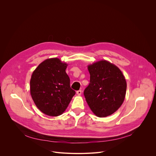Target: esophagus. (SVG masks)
<instances>
[{
    "label": "esophagus",
    "mask_w": 156,
    "mask_h": 156,
    "mask_svg": "<svg viewBox=\"0 0 156 156\" xmlns=\"http://www.w3.org/2000/svg\"><path fill=\"white\" fill-rule=\"evenodd\" d=\"M81 93H82V91H81V90H78V91H76V94H78V95H81Z\"/></svg>",
    "instance_id": "34e87169"
}]
</instances>
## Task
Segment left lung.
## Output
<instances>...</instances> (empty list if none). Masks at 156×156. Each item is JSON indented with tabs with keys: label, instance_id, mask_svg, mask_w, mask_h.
<instances>
[{
	"label": "left lung",
	"instance_id": "obj_1",
	"mask_svg": "<svg viewBox=\"0 0 156 156\" xmlns=\"http://www.w3.org/2000/svg\"><path fill=\"white\" fill-rule=\"evenodd\" d=\"M90 83L84 91L86 101L92 112L105 117L115 112L123 104L126 82L121 70L107 60H100L87 66Z\"/></svg>",
	"mask_w": 156,
	"mask_h": 156
}]
</instances>
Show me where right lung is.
<instances>
[{"label": "right lung", "instance_id": "1", "mask_svg": "<svg viewBox=\"0 0 156 156\" xmlns=\"http://www.w3.org/2000/svg\"><path fill=\"white\" fill-rule=\"evenodd\" d=\"M67 66L58 58H48L41 63L32 73L31 96L44 114L52 117L62 115L75 94L65 72Z\"/></svg>", "mask_w": 156, "mask_h": 156}]
</instances>
